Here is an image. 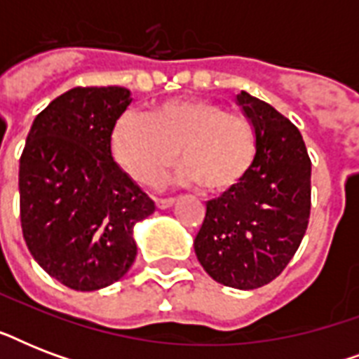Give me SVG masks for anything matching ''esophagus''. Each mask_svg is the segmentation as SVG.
Segmentation results:
<instances>
[{"label":"esophagus","mask_w":359,"mask_h":359,"mask_svg":"<svg viewBox=\"0 0 359 359\" xmlns=\"http://www.w3.org/2000/svg\"><path fill=\"white\" fill-rule=\"evenodd\" d=\"M175 203L173 197H158L156 199V207L158 208H169Z\"/></svg>","instance_id":"esophagus-1"}]
</instances>
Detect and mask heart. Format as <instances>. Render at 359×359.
<instances>
[{
	"mask_svg": "<svg viewBox=\"0 0 359 359\" xmlns=\"http://www.w3.org/2000/svg\"><path fill=\"white\" fill-rule=\"evenodd\" d=\"M179 179L208 194H229L251 173L259 140L253 121L207 98H177L149 117L121 115L111 130V152L140 184H154L179 158Z\"/></svg>",
	"mask_w": 359,
	"mask_h": 359,
	"instance_id": "heart-1",
	"label": "heart"
}]
</instances>
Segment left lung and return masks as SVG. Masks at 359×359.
<instances>
[{
	"instance_id": "8db88e82",
	"label": "left lung",
	"mask_w": 359,
	"mask_h": 359,
	"mask_svg": "<svg viewBox=\"0 0 359 359\" xmlns=\"http://www.w3.org/2000/svg\"><path fill=\"white\" fill-rule=\"evenodd\" d=\"M253 121L257 162L248 179L207 203L196 255L218 283L259 289L283 272L306 235L311 214V160L300 130L270 104L242 91Z\"/></svg>"
}]
</instances>
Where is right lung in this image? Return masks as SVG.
Here are the masks:
<instances>
[{
  "mask_svg": "<svg viewBox=\"0 0 359 359\" xmlns=\"http://www.w3.org/2000/svg\"><path fill=\"white\" fill-rule=\"evenodd\" d=\"M130 102L124 87H74L36 115L20 156L25 244L69 289L119 281L137 253L135 222L156 208L111 156V130Z\"/></svg>",
  "mask_w": 359,
  "mask_h": 359,
  "instance_id": "right-lung-1",
  "label": "right lung"
}]
</instances>
